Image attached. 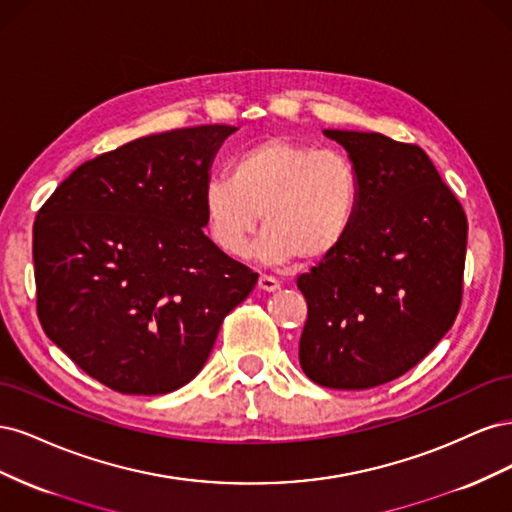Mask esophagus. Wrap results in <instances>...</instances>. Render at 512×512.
Returning a JSON list of instances; mask_svg holds the SVG:
<instances>
[{
	"mask_svg": "<svg viewBox=\"0 0 512 512\" xmlns=\"http://www.w3.org/2000/svg\"><path fill=\"white\" fill-rule=\"evenodd\" d=\"M258 288L265 290V292H275V290H280V282H277L275 277H271V275H260L258 277Z\"/></svg>",
	"mask_w": 512,
	"mask_h": 512,
	"instance_id": "obj_1",
	"label": "esophagus"
}]
</instances>
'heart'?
Returning a JSON list of instances; mask_svg holds the SVG:
<instances>
[{
	"label": "heart",
	"mask_w": 512,
	"mask_h": 512,
	"mask_svg": "<svg viewBox=\"0 0 512 512\" xmlns=\"http://www.w3.org/2000/svg\"><path fill=\"white\" fill-rule=\"evenodd\" d=\"M361 203V181L346 153L288 136H269L241 149L230 175L205 181L200 192L211 241L243 256L267 224L254 254L269 265L331 258L346 243Z\"/></svg>",
	"instance_id": "1"
}]
</instances>
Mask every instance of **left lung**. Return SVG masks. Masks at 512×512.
I'll return each instance as SVG.
<instances>
[{
	"instance_id": "1",
	"label": "left lung",
	"mask_w": 512,
	"mask_h": 512,
	"mask_svg": "<svg viewBox=\"0 0 512 512\" xmlns=\"http://www.w3.org/2000/svg\"><path fill=\"white\" fill-rule=\"evenodd\" d=\"M361 181L346 243L297 286L299 361L327 389L361 391L421 363L461 305L468 220L427 153L378 132L324 130Z\"/></svg>"
}]
</instances>
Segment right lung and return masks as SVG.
Wrapping results in <instances>:
<instances>
[{
	"mask_svg": "<svg viewBox=\"0 0 512 512\" xmlns=\"http://www.w3.org/2000/svg\"><path fill=\"white\" fill-rule=\"evenodd\" d=\"M232 126L136 138L81 164L34 222L38 318L123 395L188 384L258 282L205 232L200 192Z\"/></svg>",
	"mask_w": 512,
	"mask_h": 512,
	"instance_id": "1",
	"label": "right lung"
}]
</instances>
